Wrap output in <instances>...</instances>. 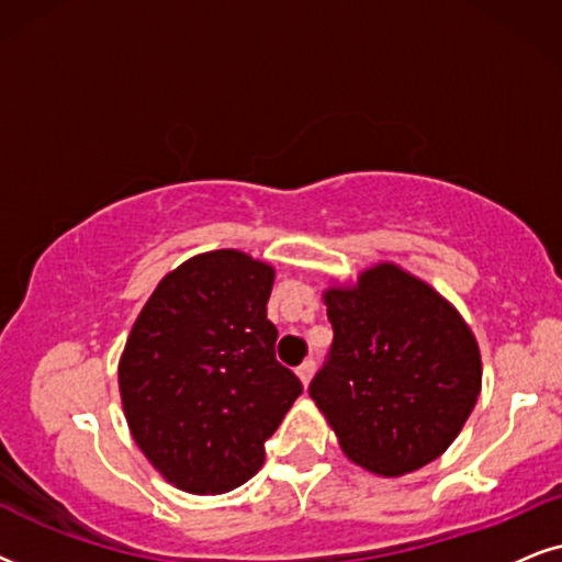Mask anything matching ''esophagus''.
<instances>
[{
    "mask_svg": "<svg viewBox=\"0 0 562 562\" xmlns=\"http://www.w3.org/2000/svg\"><path fill=\"white\" fill-rule=\"evenodd\" d=\"M313 370H316V362H313V359H305V362L301 364V368H297V378H301V383H303V385H308V383H311Z\"/></svg>",
    "mask_w": 562,
    "mask_h": 562,
    "instance_id": "obj_1",
    "label": "esophagus"
}]
</instances>
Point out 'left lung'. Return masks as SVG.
<instances>
[{"label": "left lung", "mask_w": 562, "mask_h": 562, "mask_svg": "<svg viewBox=\"0 0 562 562\" xmlns=\"http://www.w3.org/2000/svg\"><path fill=\"white\" fill-rule=\"evenodd\" d=\"M331 351L308 387L359 468L398 477L454 442L477 395L481 349L431 285L393 261L324 293Z\"/></svg>", "instance_id": "left-lung-1"}]
</instances>
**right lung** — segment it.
I'll return each mask as SVG.
<instances>
[{"instance_id": "right-lung-1", "label": "right lung", "mask_w": 562, "mask_h": 562, "mask_svg": "<svg viewBox=\"0 0 562 562\" xmlns=\"http://www.w3.org/2000/svg\"><path fill=\"white\" fill-rule=\"evenodd\" d=\"M272 282L274 269L244 251L198 254L156 285L125 341V422L187 493H226L257 475L265 442L303 393L274 357Z\"/></svg>"}]
</instances>
